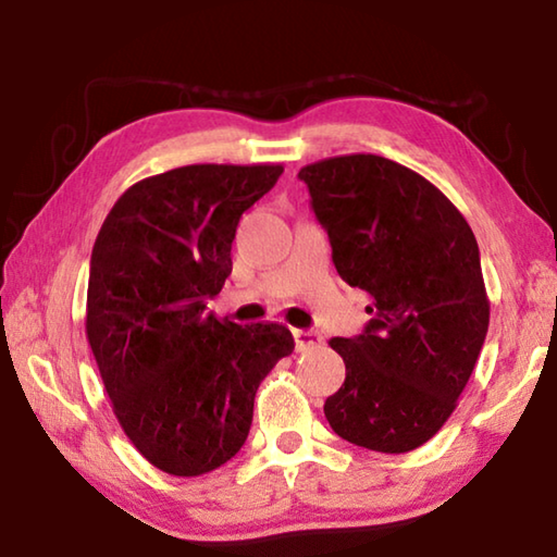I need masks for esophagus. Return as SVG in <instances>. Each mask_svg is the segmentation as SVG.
I'll return each mask as SVG.
<instances>
[{
	"instance_id": "1",
	"label": "esophagus",
	"mask_w": 557,
	"mask_h": 557,
	"mask_svg": "<svg viewBox=\"0 0 557 557\" xmlns=\"http://www.w3.org/2000/svg\"><path fill=\"white\" fill-rule=\"evenodd\" d=\"M295 334V346L297 351H312V348H319L324 344V338L314 329H292Z\"/></svg>"
}]
</instances>
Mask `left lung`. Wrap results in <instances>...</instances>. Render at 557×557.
<instances>
[{"label": "left lung", "instance_id": "left-lung-1", "mask_svg": "<svg viewBox=\"0 0 557 557\" xmlns=\"http://www.w3.org/2000/svg\"><path fill=\"white\" fill-rule=\"evenodd\" d=\"M299 178L336 272L373 299L363 334L329 342L346 379L324 414L351 445L403 455L445 425L484 346L476 238L435 184L385 157H329Z\"/></svg>", "mask_w": 557, "mask_h": 557}]
</instances>
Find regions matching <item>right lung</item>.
Instances as JSON below:
<instances>
[{"label": "right lung", "mask_w": 557, "mask_h": 557, "mask_svg": "<svg viewBox=\"0 0 557 557\" xmlns=\"http://www.w3.org/2000/svg\"><path fill=\"white\" fill-rule=\"evenodd\" d=\"M282 164H188L132 184L92 245L86 334L112 412L149 465L199 476L238 455L262 379L295 348L282 324L206 312L243 211Z\"/></svg>", "instance_id": "right-lung-1"}]
</instances>
